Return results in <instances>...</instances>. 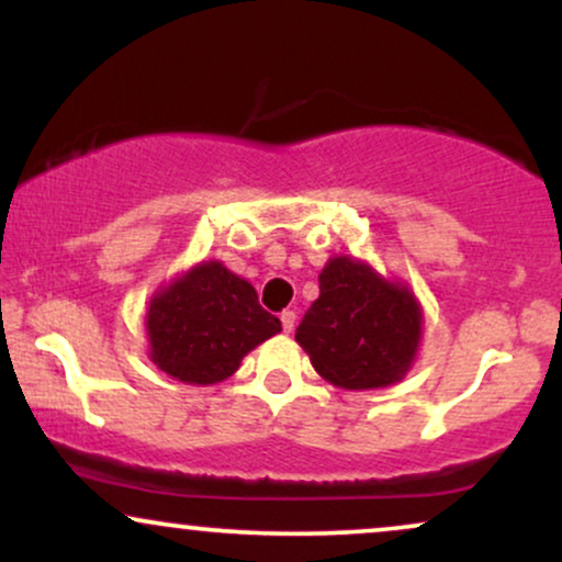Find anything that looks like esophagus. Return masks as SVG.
I'll return each mask as SVG.
<instances>
[{
    "mask_svg": "<svg viewBox=\"0 0 562 562\" xmlns=\"http://www.w3.org/2000/svg\"><path fill=\"white\" fill-rule=\"evenodd\" d=\"M280 322H282V330L290 333V330H293V325H295V312H290V308H288V312H282Z\"/></svg>",
    "mask_w": 562,
    "mask_h": 562,
    "instance_id": "esophagus-1",
    "label": "esophagus"
}]
</instances>
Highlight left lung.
<instances>
[{
	"label": "left lung",
	"mask_w": 562,
	"mask_h": 562,
	"mask_svg": "<svg viewBox=\"0 0 562 562\" xmlns=\"http://www.w3.org/2000/svg\"><path fill=\"white\" fill-rule=\"evenodd\" d=\"M295 340L335 389H389L420 351L423 306L406 282L385 280L353 256H333Z\"/></svg>",
	"instance_id": "obj_1"
}]
</instances>
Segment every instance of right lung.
Here are the masks:
<instances>
[{
    "mask_svg": "<svg viewBox=\"0 0 562 562\" xmlns=\"http://www.w3.org/2000/svg\"><path fill=\"white\" fill-rule=\"evenodd\" d=\"M147 357L187 385L232 378L243 357L282 330L256 288L222 261H200L153 293L145 314Z\"/></svg>",
    "mask_w": 562,
    "mask_h": 562,
    "instance_id": "right-lung-1",
    "label": "right lung"
}]
</instances>
